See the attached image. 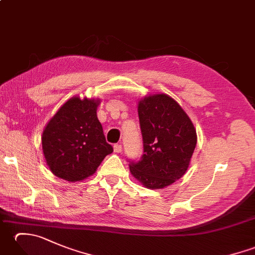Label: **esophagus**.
Listing matches in <instances>:
<instances>
[{"mask_svg": "<svg viewBox=\"0 0 255 255\" xmlns=\"http://www.w3.org/2000/svg\"><path fill=\"white\" fill-rule=\"evenodd\" d=\"M114 151H115V152H117V153H121L122 151H123L122 144H115V145H114Z\"/></svg>", "mask_w": 255, "mask_h": 255, "instance_id": "1", "label": "esophagus"}]
</instances>
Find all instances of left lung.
Segmentation results:
<instances>
[{
  "instance_id": "left-lung-1",
  "label": "left lung",
  "mask_w": 255,
  "mask_h": 255,
  "mask_svg": "<svg viewBox=\"0 0 255 255\" xmlns=\"http://www.w3.org/2000/svg\"><path fill=\"white\" fill-rule=\"evenodd\" d=\"M143 154L129 169L144 187L159 189L181 178L196 147V130L180 104L166 94L145 96L138 103Z\"/></svg>"
}]
</instances>
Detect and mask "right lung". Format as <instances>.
Returning a JSON list of instances; mask_svg holds the SVG:
<instances>
[{"label":"right lung","instance_id":"obj_1","mask_svg":"<svg viewBox=\"0 0 255 255\" xmlns=\"http://www.w3.org/2000/svg\"><path fill=\"white\" fill-rule=\"evenodd\" d=\"M99 99L73 96L59 108L44 129L42 153L50 171L69 182L93 175L113 152L97 118Z\"/></svg>","mask_w":255,"mask_h":255}]
</instances>
